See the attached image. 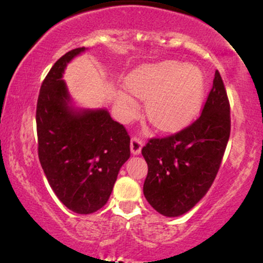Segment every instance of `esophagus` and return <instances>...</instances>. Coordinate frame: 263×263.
<instances>
[{
    "label": "esophagus",
    "instance_id": "obj_1",
    "mask_svg": "<svg viewBox=\"0 0 263 263\" xmlns=\"http://www.w3.org/2000/svg\"><path fill=\"white\" fill-rule=\"evenodd\" d=\"M142 145H144V142H142L141 139L138 138V136H133L130 141V151L133 155H139L141 152Z\"/></svg>",
    "mask_w": 263,
    "mask_h": 263
}]
</instances>
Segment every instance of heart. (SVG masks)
<instances>
[{"instance_id":"b5f03b06","label":"heart","mask_w":263,"mask_h":263,"mask_svg":"<svg viewBox=\"0 0 263 263\" xmlns=\"http://www.w3.org/2000/svg\"><path fill=\"white\" fill-rule=\"evenodd\" d=\"M127 84L133 94L147 100L146 115L152 125L166 133L179 132L192 123L205 98L202 71L175 60L142 65L130 73ZM119 99L128 106V115H134L135 98L123 91Z\"/></svg>"}]
</instances>
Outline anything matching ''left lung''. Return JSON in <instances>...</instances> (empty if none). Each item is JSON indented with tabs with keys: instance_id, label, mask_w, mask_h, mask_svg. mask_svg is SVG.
<instances>
[{
	"instance_id": "left-lung-1",
	"label": "left lung",
	"mask_w": 263,
	"mask_h": 263,
	"mask_svg": "<svg viewBox=\"0 0 263 263\" xmlns=\"http://www.w3.org/2000/svg\"><path fill=\"white\" fill-rule=\"evenodd\" d=\"M230 133V101L215 71L199 118L175 134L149 139L141 149L148 166L144 194L153 209L168 217L192 209L213 185Z\"/></svg>"
}]
</instances>
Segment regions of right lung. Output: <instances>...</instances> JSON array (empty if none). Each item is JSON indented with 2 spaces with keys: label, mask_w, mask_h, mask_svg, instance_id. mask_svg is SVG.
Here are the masks:
<instances>
[{
  "label": "right lung",
  "mask_w": 263,
  "mask_h": 263,
  "mask_svg": "<svg viewBox=\"0 0 263 263\" xmlns=\"http://www.w3.org/2000/svg\"><path fill=\"white\" fill-rule=\"evenodd\" d=\"M86 48L60 58L44 78L36 108L39 158L60 202L77 214L107 203L121 166L130 157V138L105 108L76 110L63 73Z\"/></svg>",
  "instance_id": "1"
}]
</instances>
